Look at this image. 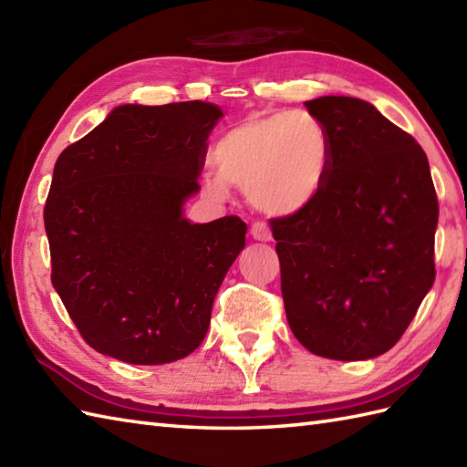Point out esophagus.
Masks as SVG:
<instances>
[{
  "mask_svg": "<svg viewBox=\"0 0 467 467\" xmlns=\"http://www.w3.org/2000/svg\"><path fill=\"white\" fill-rule=\"evenodd\" d=\"M251 234H253L254 241H263V243H269V241L273 239L271 228L266 226L265 223H254V224L251 226Z\"/></svg>",
  "mask_w": 467,
  "mask_h": 467,
  "instance_id": "34e87169",
  "label": "esophagus"
}]
</instances>
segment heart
I'll use <instances>...</instances> for the list:
<instances>
[{
  "mask_svg": "<svg viewBox=\"0 0 467 467\" xmlns=\"http://www.w3.org/2000/svg\"><path fill=\"white\" fill-rule=\"evenodd\" d=\"M213 162L216 174L206 178L213 194L224 196L228 186H236L259 213L285 218L305 211L321 194L331 142L309 112L251 116L216 142Z\"/></svg>",
  "mask_w": 467,
  "mask_h": 467,
  "instance_id": "1",
  "label": "heart"
}]
</instances>
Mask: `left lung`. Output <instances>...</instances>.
Wrapping results in <instances>:
<instances>
[{
  "mask_svg": "<svg viewBox=\"0 0 467 467\" xmlns=\"http://www.w3.org/2000/svg\"><path fill=\"white\" fill-rule=\"evenodd\" d=\"M331 142L321 194L271 221L293 335L311 353L365 361L389 351L435 281L438 196L428 156L369 102H305Z\"/></svg>",
  "mask_w": 467,
  "mask_h": 467,
  "instance_id": "1",
  "label": "left lung"
}]
</instances>
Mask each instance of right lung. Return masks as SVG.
Returning <instances> with one entry per match:
<instances>
[{
  "label": "right lung",
  "mask_w": 467,
  "mask_h": 467,
  "mask_svg": "<svg viewBox=\"0 0 467 467\" xmlns=\"http://www.w3.org/2000/svg\"><path fill=\"white\" fill-rule=\"evenodd\" d=\"M221 118L201 100L124 104L59 154L44 208L52 285L98 353L162 365L202 343L246 234L239 216H184Z\"/></svg>",
  "instance_id": "add662e5"
}]
</instances>
